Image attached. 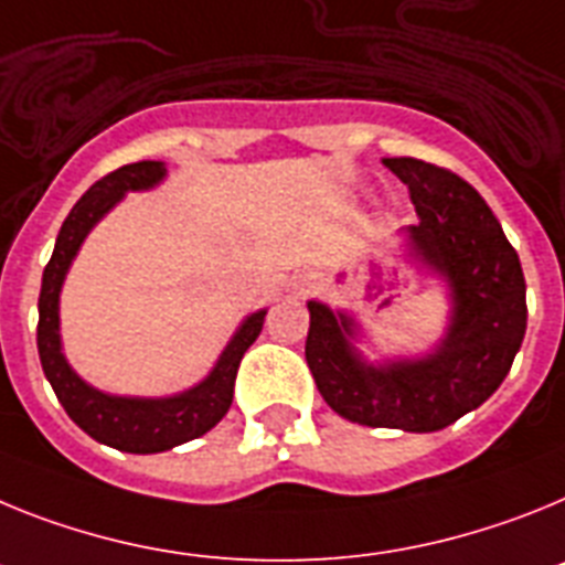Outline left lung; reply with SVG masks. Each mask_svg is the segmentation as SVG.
I'll use <instances>...</instances> for the list:
<instances>
[{
	"instance_id": "8db88e82",
	"label": "left lung",
	"mask_w": 565,
	"mask_h": 565,
	"mask_svg": "<svg viewBox=\"0 0 565 565\" xmlns=\"http://www.w3.org/2000/svg\"><path fill=\"white\" fill-rule=\"evenodd\" d=\"M409 188L420 222L412 253L449 281L452 323L429 358L370 366L352 350L355 323L310 301L307 364L323 401L361 426L438 431L478 409L503 384L526 335V278L478 190L446 167L384 159Z\"/></svg>"
}]
</instances>
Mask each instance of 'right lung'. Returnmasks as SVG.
Returning <instances> with one entry per match:
<instances>
[{"label":"right lung","mask_w":565,"mask_h":565,"mask_svg":"<svg viewBox=\"0 0 565 565\" xmlns=\"http://www.w3.org/2000/svg\"><path fill=\"white\" fill-rule=\"evenodd\" d=\"M161 179H164L161 161H136V164L119 167L96 181L76 201V207L71 210L58 230L56 247H53L51 262L42 276V292H39V361L56 392L58 404L65 406L73 424L82 426L93 440L134 455L164 452V449L201 438L227 415L230 404H233L238 364H242L244 352L249 350V343L262 332L264 316H267L264 310L253 312L227 343L215 370L199 386L173 395V398H113V395L87 386L67 366L65 355H62V341H58V289L65 281L73 255L78 253L93 224L99 222L127 190H147Z\"/></svg>","instance_id":"add662e5"}]
</instances>
